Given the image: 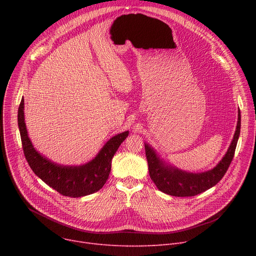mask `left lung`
I'll list each match as a JSON object with an SVG mask.
<instances>
[{
    "label": "left lung",
    "mask_w": 256,
    "mask_h": 256,
    "mask_svg": "<svg viewBox=\"0 0 256 256\" xmlns=\"http://www.w3.org/2000/svg\"><path fill=\"white\" fill-rule=\"evenodd\" d=\"M240 130V112L238 114V124L232 144L220 163L212 170L191 173L166 165L156 152L145 143V154L148 163L150 176L160 191L176 197H189L202 193L217 184L230 167L234 156Z\"/></svg>",
    "instance_id": "8db88e82"
}]
</instances>
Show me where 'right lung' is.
<instances>
[{
	"instance_id": "add662e5",
	"label": "right lung",
	"mask_w": 256,
	"mask_h": 256,
	"mask_svg": "<svg viewBox=\"0 0 256 256\" xmlns=\"http://www.w3.org/2000/svg\"><path fill=\"white\" fill-rule=\"evenodd\" d=\"M18 124L24 154L33 172L61 195L74 198L96 193L102 189L109 178L112 158L128 135V132H124L112 137L98 154L85 165L62 166L40 154L32 145L24 124V98L18 108Z\"/></svg>"
}]
</instances>
